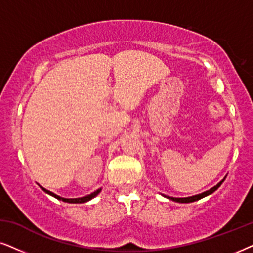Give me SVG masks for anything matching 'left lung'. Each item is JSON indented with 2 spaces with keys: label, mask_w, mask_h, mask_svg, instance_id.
Here are the masks:
<instances>
[{
  "label": "left lung",
  "mask_w": 253,
  "mask_h": 253,
  "mask_svg": "<svg viewBox=\"0 0 253 253\" xmlns=\"http://www.w3.org/2000/svg\"><path fill=\"white\" fill-rule=\"evenodd\" d=\"M224 180H225V177L223 178V180L220 181L219 183H217V184L215 185V187H212L211 189H209V190L204 191V193H202V194L194 195V196H190V197H170V196H166V195H164V196H165V197H167V198H169V200L174 201V202H178V203H190V202H195V201H198V200H201V198H203V197L208 196V195L212 194L213 191L218 189V188L220 187V184H222L223 182H224Z\"/></svg>",
  "instance_id": "1"
}]
</instances>
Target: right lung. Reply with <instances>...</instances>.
<instances>
[{"label":"right lung","mask_w":253,"mask_h":253,"mask_svg":"<svg viewBox=\"0 0 253 253\" xmlns=\"http://www.w3.org/2000/svg\"><path fill=\"white\" fill-rule=\"evenodd\" d=\"M41 188H42V189H43L44 191H45L46 194H49V195H51V196L56 197L57 200H60V201H63V202H68V203H85V202H87V201L92 200V198L97 196V195L101 191V188H100V189L95 190V191H93V193L89 194V195H86V196H84V197H78V198H64V197L58 196V195L53 194L52 191L46 190L45 188H43V187H41Z\"/></svg>","instance_id":"obj_1"}]
</instances>
